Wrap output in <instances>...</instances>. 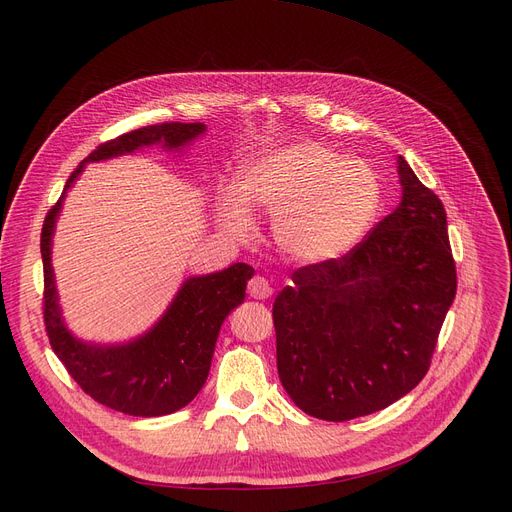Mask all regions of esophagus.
<instances>
[{"label":"esophagus","mask_w":512,"mask_h":512,"mask_svg":"<svg viewBox=\"0 0 512 512\" xmlns=\"http://www.w3.org/2000/svg\"><path fill=\"white\" fill-rule=\"evenodd\" d=\"M249 294L253 299H259V301H263V299H270L272 297V286H270V282H267L263 276H255V278H251L249 280Z\"/></svg>","instance_id":"obj_1"}]
</instances>
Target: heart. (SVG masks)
<instances>
[{
    "mask_svg": "<svg viewBox=\"0 0 512 512\" xmlns=\"http://www.w3.org/2000/svg\"><path fill=\"white\" fill-rule=\"evenodd\" d=\"M382 203L378 174L321 143H292L253 159L240 193L220 199L224 230L245 240L255 222L249 207L272 213L278 251L301 265L344 257L365 236Z\"/></svg>",
    "mask_w": 512,
    "mask_h": 512,
    "instance_id": "obj_1",
    "label": "heart"
}]
</instances>
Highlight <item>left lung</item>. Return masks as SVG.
<instances>
[{"instance_id": "8db88e82", "label": "left lung", "mask_w": 512, "mask_h": 512, "mask_svg": "<svg viewBox=\"0 0 512 512\" xmlns=\"http://www.w3.org/2000/svg\"><path fill=\"white\" fill-rule=\"evenodd\" d=\"M402 199L344 257L305 265L274 301L280 382L324 421L382 411L432 363L456 294L446 211L398 155Z\"/></svg>"}]
</instances>
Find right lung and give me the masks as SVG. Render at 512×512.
Returning a JSON list of instances; mask_svg holds the SVG:
<instances>
[{
	"mask_svg": "<svg viewBox=\"0 0 512 512\" xmlns=\"http://www.w3.org/2000/svg\"><path fill=\"white\" fill-rule=\"evenodd\" d=\"M203 132L205 124L201 122H164L99 145L70 174L62 197L49 209L41 230L43 319L53 353L91 398L124 415H170L199 394L209 375L215 340L224 319L245 301L247 282L255 270L247 263H234L222 272L188 278L147 334L124 344H93L72 336L62 319L51 267L53 230L68 188L91 161H105L151 145L178 151Z\"/></svg>",
	"mask_w": 512,
	"mask_h": 512,
	"instance_id": "1",
	"label": "right lung"
}]
</instances>
